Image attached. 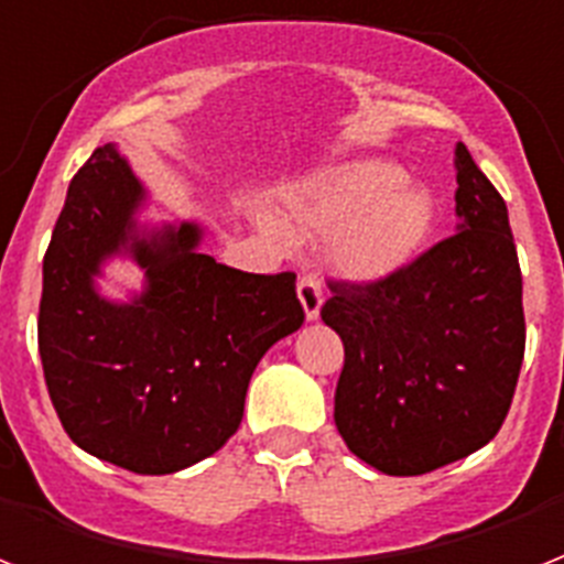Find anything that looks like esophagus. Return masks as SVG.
I'll list each match as a JSON object with an SVG mask.
<instances>
[{
    "mask_svg": "<svg viewBox=\"0 0 564 564\" xmlns=\"http://www.w3.org/2000/svg\"><path fill=\"white\" fill-rule=\"evenodd\" d=\"M296 296H300V303H303L305 311V319H317L319 317V308H323V285H319L317 276H300V285H296Z\"/></svg>",
    "mask_w": 564,
    "mask_h": 564,
    "instance_id": "obj_1",
    "label": "esophagus"
}]
</instances>
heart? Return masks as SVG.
<instances>
[{"instance_id":"1","label":"heart","mask_w":564,"mask_h":564,"mask_svg":"<svg viewBox=\"0 0 564 564\" xmlns=\"http://www.w3.org/2000/svg\"><path fill=\"white\" fill-rule=\"evenodd\" d=\"M285 212L296 227L332 236L328 264L355 285H376L410 268L436 224L431 192L384 160L308 177L288 192Z\"/></svg>"}]
</instances>
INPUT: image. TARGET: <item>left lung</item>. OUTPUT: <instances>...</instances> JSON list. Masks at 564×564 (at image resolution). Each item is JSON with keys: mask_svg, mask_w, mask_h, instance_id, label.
<instances>
[{"mask_svg": "<svg viewBox=\"0 0 564 564\" xmlns=\"http://www.w3.org/2000/svg\"><path fill=\"white\" fill-rule=\"evenodd\" d=\"M457 232L376 285L328 282L344 340L335 425L367 466L413 477L501 431L524 360L521 268L503 197L454 148Z\"/></svg>", "mask_w": 564, "mask_h": 564, "instance_id": "8db88e82", "label": "left lung"}]
</instances>
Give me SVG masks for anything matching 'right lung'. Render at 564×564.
<instances>
[{"mask_svg": "<svg viewBox=\"0 0 564 564\" xmlns=\"http://www.w3.org/2000/svg\"><path fill=\"white\" fill-rule=\"evenodd\" d=\"M148 197L112 142L72 177L43 259L37 340L72 443L137 475H171L236 434L253 369L305 314L294 273L218 264L200 253L197 220L142 218ZM112 258L143 270L128 301L97 288Z\"/></svg>", "mask_w": 564, "mask_h": 564, "instance_id": "obj_1", "label": "right lung"}]
</instances>
